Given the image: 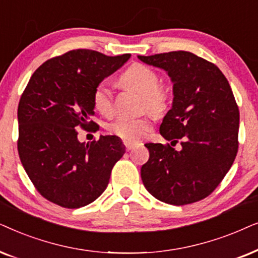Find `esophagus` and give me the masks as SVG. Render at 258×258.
I'll list each match as a JSON object with an SVG mask.
<instances>
[{
    "mask_svg": "<svg viewBox=\"0 0 258 258\" xmlns=\"http://www.w3.org/2000/svg\"><path fill=\"white\" fill-rule=\"evenodd\" d=\"M123 144H125V147H126L127 151H131V150H133L137 146V144L130 143V142H123Z\"/></svg>",
    "mask_w": 258,
    "mask_h": 258,
    "instance_id": "obj_1",
    "label": "esophagus"
}]
</instances>
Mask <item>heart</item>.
<instances>
[{
	"label": "heart",
	"instance_id": "b5f03b06",
	"mask_svg": "<svg viewBox=\"0 0 258 258\" xmlns=\"http://www.w3.org/2000/svg\"><path fill=\"white\" fill-rule=\"evenodd\" d=\"M120 85L125 88L135 89L143 95V104L150 111L160 113L167 104V91L158 85L159 78L152 68L142 63H133L121 74ZM94 108L102 115H111L113 112V99L111 88L101 82L93 91ZM152 128V120L149 116L138 119H118L109 125L113 135L130 143H137L143 139Z\"/></svg>",
	"mask_w": 258,
	"mask_h": 258
}]
</instances>
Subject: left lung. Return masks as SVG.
I'll list each match as a JSON object with an SVG mask.
<instances>
[{"instance_id": "1", "label": "left lung", "mask_w": 258, "mask_h": 258, "mask_svg": "<svg viewBox=\"0 0 258 258\" xmlns=\"http://www.w3.org/2000/svg\"><path fill=\"white\" fill-rule=\"evenodd\" d=\"M166 72L173 84L171 109L159 127L171 145L149 143L140 170L144 186L164 203L185 205L208 197L228 173L238 150L239 111L224 74L190 51L138 55Z\"/></svg>"}]
</instances>
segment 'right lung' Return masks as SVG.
Wrapping results in <instances>:
<instances>
[{
	"instance_id": "obj_1",
	"label": "right lung",
	"mask_w": 258,
	"mask_h": 258,
	"mask_svg": "<svg viewBox=\"0 0 258 258\" xmlns=\"http://www.w3.org/2000/svg\"><path fill=\"white\" fill-rule=\"evenodd\" d=\"M130 57L75 49L46 61L30 78L17 108V150L29 179L51 203L78 209L107 187L125 145L116 136L80 143L77 130L97 128L94 88Z\"/></svg>"
}]
</instances>
